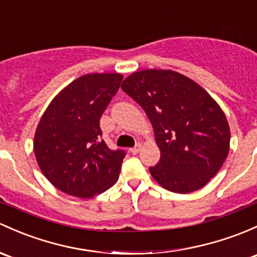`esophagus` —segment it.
Returning <instances> with one entry per match:
<instances>
[{
  "label": "esophagus",
  "instance_id": "1",
  "mask_svg": "<svg viewBox=\"0 0 257 257\" xmlns=\"http://www.w3.org/2000/svg\"><path fill=\"white\" fill-rule=\"evenodd\" d=\"M140 149H142V145H140V144H137L136 147H134V148H132V149H131V153L133 154V155H136V154L139 153Z\"/></svg>",
  "mask_w": 257,
  "mask_h": 257
}]
</instances>
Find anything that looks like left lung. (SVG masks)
I'll list each match as a JSON object with an SVG mask.
<instances>
[{"instance_id":"1","label":"left lung","mask_w":257,"mask_h":257,"mask_svg":"<svg viewBox=\"0 0 257 257\" xmlns=\"http://www.w3.org/2000/svg\"><path fill=\"white\" fill-rule=\"evenodd\" d=\"M121 90L145 110L160 149L149 167L166 190L190 193L206 186L229 153L230 129L219 104L204 88L172 70H140Z\"/></svg>"}]
</instances>
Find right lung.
I'll return each instance as SVG.
<instances>
[{
  "instance_id": "1",
  "label": "right lung",
  "mask_w": 257,
  "mask_h": 257,
  "mask_svg": "<svg viewBox=\"0 0 257 257\" xmlns=\"http://www.w3.org/2000/svg\"><path fill=\"white\" fill-rule=\"evenodd\" d=\"M120 74H88L54 97L40 118L34 154L43 175L61 192L91 198L119 177L124 150H110L99 119L117 93Z\"/></svg>"
}]
</instances>
